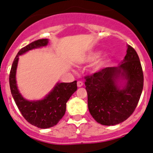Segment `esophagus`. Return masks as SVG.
<instances>
[{
	"label": "esophagus",
	"mask_w": 153,
	"mask_h": 153,
	"mask_svg": "<svg viewBox=\"0 0 153 153\" xmlns=\"http://www.w3.org/2000/svg\"><path fill=\"white\" fill-rule=\"evenodd\" d=\"M83 82H81V81H78V83H77V85H78V87L83 86Z\"/></svg>",
	"instance_id": "34e87169"
}]
</instances>
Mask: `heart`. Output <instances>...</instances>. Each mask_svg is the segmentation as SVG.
Returning a JSON list of instances; mask_svg holds the SVG:
<instances>
[{
    "label": "heart",
    "instance_id": "heart-1",
    "mask_svg": "<svg viewBox=\"0 0 153 153\" xmlns=\"http://www.w3.org/2000/svg\"><path fill=\"white\" fill-rule=\"evenodd\" d=\"M100 53H100V51H99L88 52V53H87L86 55H85V56L83 57V59H82L81 62L84 64L94 62L96 61V60L99 58ZM109 62H110V58H109L108 56L105 55V56H102V57L97 62V63H96L95 67H94V70L97 71V70H100V69L103 68L104 66H105Z\"/></svg>",
    "mask_w": 153,
    "mask_h": 153
}]
</instances>
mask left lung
Masks as SVG:
<instances>
[{"label": "left lung", "instance_id": "8db88e82", "mask_svg": "<svg viewBox=\"0 0 153 153\" xmlns=\"http://www.w3.org/2000/svg\"><path fill=\"white\" fill-rule=\"evenodd\" d=\"M142 65L135 50L127 45L117 67L104 68L85 78L88 107L97 123L114 126L133 113L143 89Z\"/></svg>", "mask_w": 153, "mask_h": 153}]
</instances>
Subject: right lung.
I'll return each instance as SVG.
<instances>
[{
    "instance_id": "right-lung-1",
    "label": "right lung",
    "mask_w": 153,
    "mask_h": 153,
    "mask_svg": "<svg viewBox=\"0 0 153 153\" xmlns=\"http://www.w3.org/2000/svg\"><path fill=\"white\" fill-rule=\"evenodd\" d=\"M48 43V39H40L22 48L13 62L9 75L10 89L16 106L27 121L40 128H51L58 123L66 111L67 102L77 90L75 80L72 83L57 82L41 100H26L20 93L16 79L19 56L31 50L46 46Z\"/></svg>"
}]
</instances>
